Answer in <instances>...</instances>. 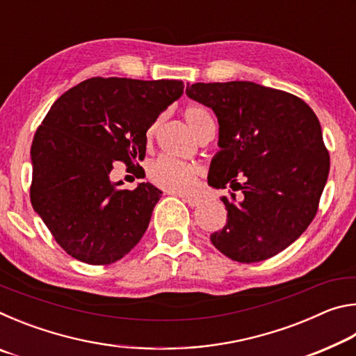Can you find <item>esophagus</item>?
Wrapping results in <instances>:
<instances>
[{"label":"esophagus","mask_w":356,"mask_h":356,"mask_svg":"<svg viewBox=\"0 0 356 356\" xmlns=\"http://www.w3.org/2000/svg\"><path fill=\"white\" fill-rule=\"evenodd\" d=\"M182 200L188 204L190 207H200L201 206V200H196V197H182Z\"/></svg>","instance_id":"esophagus-1"}]
</instances>
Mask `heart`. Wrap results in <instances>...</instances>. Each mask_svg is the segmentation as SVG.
<instances>
[{"instance_id": "heart-1", "label": "heart", "mask_w": 356, "mask_h": 356, "mask_svg": "<svg viewBox=\"0 0 356 356\" xmlns=\"http://www.w3.org/2000/svg\"><path fill=\"white\" fill-rule=\"evenodd\" d=\"M184 118L190 127L196 131L197 136L212 124L209 113L200 105L186 106L184 110ZM154 130L155 127L150 129L149 134L152 135ZM147 176L150 182L168 193H174V195H191L197 186L200 170L195 165L161 156V159L155 160L149 166Z\"/></svg>"}]
</instances>
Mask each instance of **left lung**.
I'll return each mask as SVG.
<instances>
[{
	"label": "left lung",
	"mask_w": 356,
	"mask_h": 356,
	"mask_svg": "<svg viewBox=\"0 0 356 356\" xmlns=\"http://www.w3.org/2000/svg\"><path fill=\"white\" fill-rule=\"evenodd\" d=\"M186 95L218 119L221 150L209 184L242 190L238 202L236 193L221 197L227 222L210 240L237 262L276 256L314 220L327 184L330 154L317 116L297 95L251 81L195 83Z\"/></svg>",
	"instance_id": "8db88e82"
}]
</instances>
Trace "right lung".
<instances>
[{
	"label": "right lung",
	"instance_id": "1",
	"mask_svg": "<svg viewBox=\"0 0 356 356\" xmlns=\"http://www.w3.org/2000/svg\"><path fill=\"white\" fill-rule=\"evenodd\" d=\"M182 92L177 80L95 76L53 104L31 144L29 197L69 256L110 265L140 242L161 191L119 188L110 172L144 160L149 127Z\"/></svg>",
	"mask_w": 356,
	"mask_h": 356
}]
</instances>
